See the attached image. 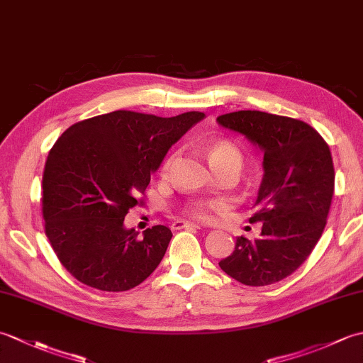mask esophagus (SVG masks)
I'll return each instance as SVG.
<instances>
[{
    "label": "esophagus",
    "mask_w": 363,
    "mask_h": 363,
    "mask_svg": "<svg viewBox=\"0 0 363 363\" xmlns=\"http://www.w3.org/2000/svg\"><path fill=\"white\" fill-rule=\"evenodd\" d=\"M172 229L173 230H177V229H201L198 225H195V223H189V221H174L172 225Z\"/></svg>",
    "instance_id": "esophagus-1"
}]
</instances>
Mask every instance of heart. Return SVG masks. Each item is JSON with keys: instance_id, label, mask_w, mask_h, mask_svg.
Here are the masks:
<instances>
[{"instance_id": "heart-1", "label": "heart", "mask_w": 363, "mask_h": 363, "mask_svg": "<svg viewBox=\"0 0 363 363\" xmlns=\"http://www.w3.org/2000/svg\"><path fill=\"white\" fill-rule=\"evenodd\" d=\"M207 159H209L212 168L215 172L220 169H235L238 173L243 165V154L238 150V146L229 140H215L207 146ZM177 160V152L169 154V156L162 164V174H168L172 172L173 165ZM223 207V203L218 199H196L184 206V212L190 215L191 218L199 221H207L212 218L215 212H218Z\"/></svg>"}]
</instances>
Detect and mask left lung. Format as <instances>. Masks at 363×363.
Listing matches in <instances>:
<instances>
[{"mask_svg":"<svg viewBox=\"0 0 363 363\" xmlns=\"http://www.w3.org/2000/svg\"><path fill=\"white\" fill-rule=\"evenodd\" d=\"M217 121L259 145L265 169L250 218L262 223L260 237H237L218 265L251 287L279 282L311 256L328 223L335 182L329 145L311 125L282 115L238 111Z\"/></svg>","mask_w":363,"mask_h":363,"instance_id":"1","label":"left lung"}]
</instances>
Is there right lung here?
I'll return each mask as SVG.
<instances>
[{
    "mask_svg": "<svg viewBox=\"0 0 363 363\" xmlns=\"http://www.w3.org/2000/svg\"><path fill=\"white\" fill-rule=\"evenodd\" d=\"M204 118L115 111L74 123L57 138L45 164V234L60 264L79 282L126 291L148 277L165 256L172 230L152 226L138 235L126 213L143 195L167 151Z\"/></svg>",
    "mask_w": 363,
    "mask_h": 363,
    "instance_id": "1",
    "label": "right lung"
}]
</instances>
